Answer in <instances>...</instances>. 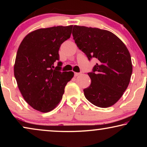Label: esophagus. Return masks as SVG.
Segmentation results:
<instances>
[{
	"mask_svg": "<svg viewBox=\"0 0 147 147\" xmlns=\"http://www.w3.org/2000/svg\"><path fill=\"white\" fill-rule=\"evenodd\" d=\"M80 74H81V73H78V72H75V73H74V76H75V77H77V76L80 75Z\"/></svg>",
	"mask_w": 147,
	"mask_h": 147,
	"instance_id": "obj_1",
	"label": "esophagus"
}]
</instances>
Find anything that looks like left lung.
<instances>
[{
  "instance_id": "obj_1",
  "label": "left lung",
  "mask_w": 147,
  "mask_h": 147,
  "mask_svg": "<svg viewBox=\"0 0 147 147\" xmlns=\"http://www.w3.org/2000/svg\"><path fill=\"white\" fill-rule=\"evenodd\" d=\"M72 35L88 59L98 60L88 74L92 82L84 90L86 98L98 107L114 105L123 95L131 78L132 65L127 47L107 30L74 25Z\"/></svg>"
}]
</instances>
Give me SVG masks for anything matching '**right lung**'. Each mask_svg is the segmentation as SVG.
I'll use <instances>...</instances> for the list:
<instances>
[{
  "label": "right lung",
  "instance_id": "obj_1",
  "mask_svg": "<svg viewBox=\"0 0 147 147\" xmlns=\"http://www.w3.org/2000/svg\"><path fill=\"white\" fill-rule=\"evenodd\" d=\"M73 25L39 29L26 35L18 49L14 65L17 86L26 102L41 112L53 110L62 99L73 71H61L59 49L71 36Z\"/></svg>",
  "mask_w": 147,
  "mask_h": 147
}]
</instances>
